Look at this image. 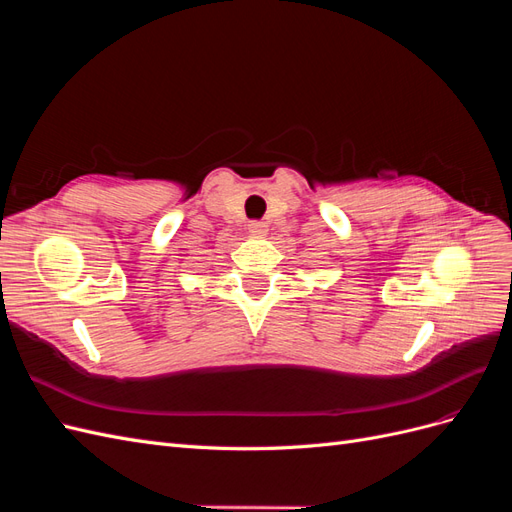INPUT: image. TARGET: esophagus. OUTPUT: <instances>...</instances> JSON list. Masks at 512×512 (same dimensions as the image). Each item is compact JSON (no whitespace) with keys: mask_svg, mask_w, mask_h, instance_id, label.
I'll list each match as a JSON object with an SVG mask.
<instances>
[{"mask_svg":"<svg viewBox=\"0 0 512 512\" xmlns=\"http://www.w3.org/2000/svg\"><path fill=\"white\" fill-rule=\"evenodd\" d=\"M250 232H254V235H265L267 224L260 222V220H254V222H250Z\"/></svg>","mask_w":512,"mask_h":512,"instance_id":"esophagus-1","label":"esophagus"}]
</instances>
